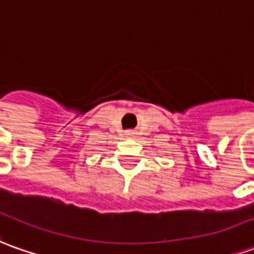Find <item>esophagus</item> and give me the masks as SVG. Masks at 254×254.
Masks as SVG:
<instances>
[{
  "label": "esophagus",
  "mask_w": 254,
  "mask_h": 254,
  "mask_svg": "<svg viewBox=\"0 0 254 254\" xmlns=\"http://www.w3.org/2000/svg\"><path fill=\"white\" fill-rule=\"evenodd\" d=\"M125 134H127V137H133L134 132L133 130H127V132H125Z\"/></svg>",
  "instance_id": "esophagus-1"
}]
</instances>
